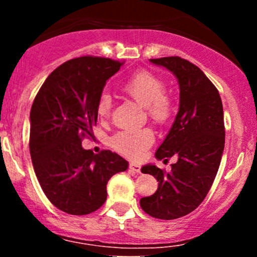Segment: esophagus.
Wrapping results in <instances>:
<instances>
[{
    "mask_svg": "<svg viewBox=\"0 0 257 257\" xmlns=\"http://www.w3.org/2000/svg\"><path fill=\"white\" fill-rule=\"evenodd\" d=\"M129 169H131L132 172H134V173H140L141 168L137 163H131V164H129Z\"/></svg>",
    "mask_w": 257,
    "mask_h": 257,
    "instance_id": "obj_1",
    "label": "esophagus"
}]
</instances>
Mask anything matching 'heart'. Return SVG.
<instances>
[{"instance_id":"b5f03b06","label":"heart","mask_w":257,"mask_h":257,"mask_svg":"<svg viewBox=\"0 0 257 257\" xmlns=\"http://www.w3.org/2000/svg\"><path fill=\"white\" fill-rule=\"evenodd\" d=\"M123 89L139 105L146 108L147 114L157 123H164L172 116V101L164 94L166 85L158 77L147 71L135 73L126 81ZM112 96L108 93L100 94L96 112L101 118L110 114ZM153 143V132L149 128H132L120 131L111 139V145L122 156L138 159Z\"/></svg>"}]
</instances>
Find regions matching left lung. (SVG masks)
<instances>
[{"mask_svg": "<svg viewBox=\"0 0 257 257\" xmlns=\"http://www.w3.org/2000/svg\"><path fill=\"white\" fill-rule=\"evenodd\" d=\"M178 79L179 111L156 158L176 156L166 173L155 164L141 168L155 176L158 188L140 199V206L156 219L174 220L190 214L205 198L219 170L225 149V124L220 94L198 66L180 57L150 59Z\"/></svg>", "mask_w": 257, "mask_h": 257, "instance_id": "1", "label": "left lung"}]
</instances>
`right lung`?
Here are the masks:
<instances>
[{"label": "right lung", "instance_id": "1", "mask_svg": "<svg viewBox=\"0 0 257 257\" xmlns=\"http://www.w3.org/2000/svg\"><path fill=\"white\" fill-rule=\"evenodd\" d=\"M123 63L81 57L66 61L47 77L30 112V155L35 173L53 205L71 215H87L105 203L106 185L125 172L128 162L117 153L94 155L82 147L93 137L96 104L106 81Z\"/></svg>", "mask_w": 257, "mask_h": 257}]
</instances>
